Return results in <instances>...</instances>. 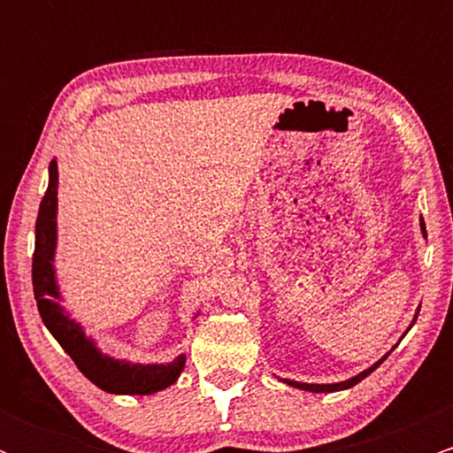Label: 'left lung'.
Returning <instances> with one entry per match:
<instances>
[{
	"label": "left lung",
	"instance_id": "1",
	"mask_svg": "<svg viewBox=\"0 0 453 453\" xmlns=\"http://www.w3.org/2000/svg\"><path fill=\"white\" fill-rule=\"evenodd\" d=\"M419 227H422V234H424V238H426V223H424V219H419ZM418 315H419V309L415 311V315H413V321H411V324H409L407 332L411 330V327H413L415 319H418ZM403 336H404V334H403ZM394 347H396V345H394ZM394 347H392V349H394ZM392 349H389V351L386 353V356L381 357V360L372 364V366H368L366 371L357 372L356 377H351V379H345V381H339V383H300V381H292V379H283V381L288 383V386H292V388H298V389H304V392H313V394H319V392H324V394H327V392H341V389H349V388L356 386V383H360L362 379H366L368 375H371V372L375 371V368H379V364H381V362L386 360V357L389 356V353H392Z\"/></svg>",
	"mask_w": 453,
	"mask_h": 453
}]
</instances>
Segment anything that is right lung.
Returning a JSON list of instances; mask_svg holds the SVG:
<instances>
[{
	"label": "right lung",
	"mask_w": 453,
	"mask_h": 453,
	"mask_svg": "<svg viewBox=\"0 0 453 453\" xmlns=\"http://www.w3.org/2000/svg\"><path fill=\"white\" fill-rule=\"evenodd\" d=\"M57 185H59V173H57V159H53L49 165V189L40 202L38 219H35V251L34 266H31L34 296L44 326L74 360L78 371L104 392L144 396L170 388L183 372L185 353L168 364L117 360L104 353L96 341L85 334L82 326L72 319L59 304L61 292L53 264L57 249Z\"/></svg>",
	"instance_id": "obj_1"
}]
</instances>
